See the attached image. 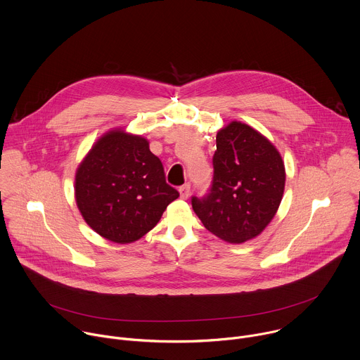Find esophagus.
I'll return each mask as SVG.
<instances>
[{"label":"esophagus","instance_id":"34e87169","mask_svg":"<svg viewBox=\"0 0 360 360\" xmlns=\"http://www.w3.org/2000/svg\"><path fill=\"white\" fill-rule=\"evenodd\" d=\"M179 193H181V198L182 199H186L188 196H189V193H191V185L189 184H185V185H182V186H179Z\"/></svg>","mask_w":360,"mask_h":360}]
</instances>
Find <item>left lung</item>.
Listing matches in <instances>:
<instances>
[{"instance_id": "8db88e82", "label": "left lung", "mask_w": 360, "mask_h": 360, "mask_svg": "<svg viewBox=\"0 0 360 360\" xmlns=\"http://www.w3.org/2000/svg\"><path fill=\"white\" fill-rule=\"evenodd\" d=\"M213 178L192 207L203 226L229 243L259 236L274 217L284 193L285 168L277 148L259 131L231 122L217 131Z\"/></svg>"}]
</instances>
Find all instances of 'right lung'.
Wrapping results in <instances>:
<instances>
[{
	"instance_id": "obj_1",
	"label": "right lung",
	"mask_w": 360,
	"mask_h": 360,
	"mask_svg": "<svg viewBox=\"0 0 360 360\" xmlns=\"http://www.w3.org/2000/svg\"><path fill=\"white\" fill-rule=\"evenodd\" d=\"M75 196L96 233L126 245L148 233L179 192L167 184L162 162L146 139L112 130L79 165Z\"/></svg>"
}]
</instances>
